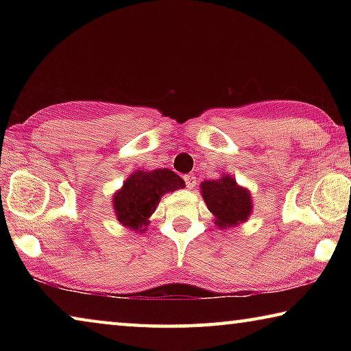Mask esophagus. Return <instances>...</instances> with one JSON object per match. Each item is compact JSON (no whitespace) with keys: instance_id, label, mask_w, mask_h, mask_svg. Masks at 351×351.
<instances>
[{"instance_id":"esophagus-1","label":"esophagus","mask_w":351,"mask_h":351,"mask_svg":"<svg viewBox=\"0 0 351 351\" xmlns=\"http://www.w3.org/2000/svg\"><path fill=\"white\" fill-rule=\"evenodd\" d=\"M184 181H186L189 189H195V186H197V178L193 175H186L184 176Z\"/></svg>"}]
</instances>
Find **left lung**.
Masks as SVG:
<instances>
[{"mask_svg": "<svg viewBox=\"0 0 351 351\" xmlns=\"http://www.w3.org/2000/svg\"><path fill=\"white\" fill-rule=\"evenodd\" d=\"M199 189L207 209L213 215V224L219 229L237 228L251 217L252 195L232 175L223 173L218 180L203 181Z\"/></svg>", "mask_w": 351, "mask_h": 351, "instance_id": "left-lung-1", "label": "left lung"}]
</instances>
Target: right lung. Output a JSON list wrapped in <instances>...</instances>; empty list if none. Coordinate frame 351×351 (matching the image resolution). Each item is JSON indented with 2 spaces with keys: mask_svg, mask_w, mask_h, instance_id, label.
Instances as JSON below:
<instances>
[{
  "mask_svg": "<svg viewBox=\"0 0 351 351\" xmlns=\"http://www.w3.org/2000/svg\"><path fill=\"white\" fill-rule=\"evenodd\" d=\"M186 187L180 175L169 169L134 170L112 195V210L123 228L145 234L150 217L165 193Z\"/></svg>",
  "mask_w": 351,
  "mask_h": 351,
  "instance_id": "1",
  "label": "right lung"
}]
</instances>
